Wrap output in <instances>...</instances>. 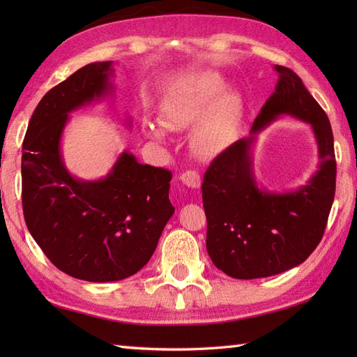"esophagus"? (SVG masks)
<instances>
[{
	"instance_id": "obj_1",
	"label": "esophagus",
	"mask_w": 357,
	"mask_h": 357,
	"mask_svg": "<svg viewBox=\"0 0 357 357\" xmlns=\"http://www.w3.org/2000/svg\"><path fill=\"white\" fill-rule=\"evenodd\" d=\"M181 181L190 188H199L201 187V174L196 170H187L181 174Z\"/></svg>"
}]
</instances>
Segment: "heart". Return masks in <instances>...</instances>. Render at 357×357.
Wrapping results in <instances>:
<instances>
[{
	"mask_svg": "<svg viewBox=\"0 0 357 357\" xmlns=\"http://www.w3.org/2000/svg\"><path fill=\"white\" fill-rule=\"evenodd\" d=\"M225 89L219 73L206 72L188 78L174 87L161 102L159 115L165 127L188 128L195 155L208 159L227 147L241 116L239 96ZM146 133L155 141H164L165 132L155 124L146 126Z\"/></svg>",
	"mask_w": 357,
	"mask_h": 357,
	"instance_id": "heart-1",
	"label": "heart"
}]
</instances>
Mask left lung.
<instances>
[{
    "label": "left lung",
    "mask_w": 357,
    "mask_h": 357,
    "mask_svg": "<svg viewBox=\"0 0 357 357\" xmlns=\"http://www.w3.org/2000/svg\"><path fill=\"white\" fill-rule=\"evenodd\" d=\"M278 84L255 119L248 138L236 141L210 164L202 183L207 252L234 279H257L304 262L319 244L336 192V156L327 113L291 69L275 66ZM280 114L312 123L320 170L296 192L270 194L257 187L249 149L255 135Z\"/></svg>",
    "instance_id": "8db88e82"
}]
</instances>
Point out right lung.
<instances>
[{"label":"right lung","instance_id":"add662e5","mask_svg":"<svg viewBox=\"0 0 357 357\" xmlns=\"http://www.w3.org/2000/svg\"><path fill=\"white\" fill-rule=\"evenodd\" d=\"M112 63H92L50 89L22 142V211L36 244L58 270L89 282L138 273L156 250L174 207L172 172L139 164L124 151L100 181L67 172L61 135L69 113L109 95Z\"/></svg>","mask_w":357,"mask_h":357}]
</instances>
